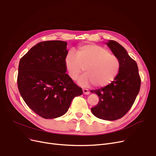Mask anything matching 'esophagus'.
<instances>
[{
	"mask_svg": "<svg viewBox=\"0 0 156 156\" xmlns=\"http://www.w3.org/2000/svg\"><path fill=\"white\" fill-rule=\"evenodd\" d=\"M83 94H85V95H88V94H90V92L88 91V89L83 88Z\"/></svg>",
	"mask_w": 156,
	"mask_h": 156,
	"instance_id": "esophagus-1",
	"label": "esophagus"
}]
</instances>
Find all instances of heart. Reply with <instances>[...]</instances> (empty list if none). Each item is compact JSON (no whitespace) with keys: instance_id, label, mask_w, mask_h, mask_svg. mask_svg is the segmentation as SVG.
Masks as SVG:
<instances>
[{"instance_id":"obj_1","label":"heart","mask_w":156,"mask_h":156,"mask_svg":"<svg viewBox=\"0 0 156 156\" xmlns=\"http://www.w3.org/2000/svg\"><path fill=\"white\" fill-rule=\"evenodd\" d=\"M65 66L69 76L76 80L83 70L78 83L83 87L94 84L97 87L109 85L116 78L121 68L118 57L108 49L94 44L79 46L75 54L69 51L65 57Z\"/></svg>"}]
</instances>
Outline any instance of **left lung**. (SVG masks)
Masks as SVG:
<instances>
[{
    "instance_id": "1",
    "label": "left lung",
    "mask_w": 156,
    "mask_h": 156,
    "mask_svg": "<svg viewBox=\"0 0 156 156\" xmlns=\"http://www.w3.org/2000/svg\"><path fill=\"white\" fill-rule=\"evenodd\" d=\"M106 44L119 58L121 68L112 83L90 91L99 99L91 111L98 118L114 121L123 117L132 108L140 90L141 79L136 62L123 47L114 40H109Z\"/></svg>"
}]
</instances>
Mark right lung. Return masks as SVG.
<instances>
[{"label": "right lung", "mask_w": 156, "mask_h": 156, "mask_svg": "<svg viewBox=\"0 0 156 156\" xmlns=\"http://www.w3.org/2000/svg\"><path fill=\"white\" fill-rule=\"evenodd\" d=\"M67 42L44 41L30 48L20 59L18 87L28 107L45 119L60 117L72 100L83 94L66 73Z\"/></svg>", "instance_id": "obj_1"}]
</instances>
